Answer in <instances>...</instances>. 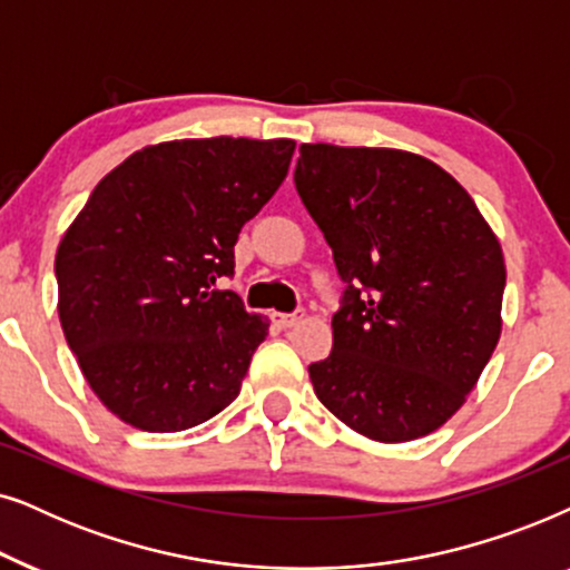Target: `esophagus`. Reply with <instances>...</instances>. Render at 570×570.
I'll use <instances>...</instances> for the list:
<instances>
[{"label": "esophagus", "instance_id": "34e87169", "mask_svg": "<svg viewBox=\"0 0 570 570\" xmlns=\"http://www.w3.org/2000/svg\"><path fill=\"white\" fill-rule=\"evenodd\" d=\"M302 317H305L302 309H297V313H273V323H276L278 328H292V325H297Z\"/></svg>", "mask_w": 570, "mask_h": 570}]
</instances>
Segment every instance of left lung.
<instances>
[{
	"label": "left lung",
	"mask_w": 570,
	"mask_h": 570,
	"mask_svg": "<svg viewBox=\"0 0 570 570\" xmlns=\"http://www.w3.org/2000/svg\"><path fill=\"white\" fill-rule=\"evenodd\" d=\"M294 185L346 284L331 354L309 364L315 396L377 443L430 435L498 346L495 232L449 171L409 150L305 142Z\"/></svg>",
	"instance_id": "8db88e82"
}]
</instances>
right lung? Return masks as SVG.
<instances>
[{"label": "right lung", "mask_w": 570, "mask_h": 570, "mask_svg": "<svg viewBox=\"0 0 570 570\" xmlns=\"http://www.w3.org/2000/svg\"><path fill=\"white\" fill-rule=\"evenodd\" d=\"M294 146L222 135L135 150L65 232L59 323L121 422L179 432L239 396L268 321L214 286L234 273L242 226L286 179Z\"/></svg>", "instance_id": "obj_1"}]
</instances>
